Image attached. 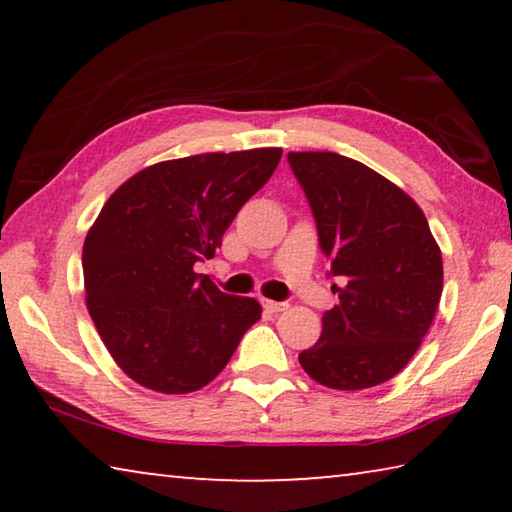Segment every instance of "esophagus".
Returning <instances> with one entry per match:
<instances>
[{
  "label": "esophagus",
  "mask_w": 512,
  "mask_h": 512,
  "mask_svg": "<svg viewBox=\"0 0 512 512\" xmlns=\"http://www.w3.org/2000/svg\"><path fill=\"white\" fill-rule=\"evenodd\" d=\"M264 309L271 311V314H277V311L289 309V302H275V300H264Z\"/></svg>",
  "instance_id": "esophagus-1"
}]
</instances>
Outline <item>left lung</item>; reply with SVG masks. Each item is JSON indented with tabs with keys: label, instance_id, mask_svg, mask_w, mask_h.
<instances>
[{
	"label": "left lung",
	"instance_id": "obj_1",
	"mask_svg": "<svg viewBox=\"0 0 512 512\" xmlns=\"http://www.w3.org/2000/svg\"><path fill=\"white\" fill-rule=\"evenodd\" d=\"M287 160L332 259L329 275L345 282L300 366L336 391L384 384L418 352L443 293V257L427 216L391 180L345 155L291 151Z\"/></svg>",
	"mask_w": 512,
	"mask_h": 512
}]
</instances>
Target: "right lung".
Listing matches in <instances>:
<instances>
[{"label":"right lung","mask_w":512,"mask_h":512,"mask_svg":"<svg viewBox=\"0 0 512 512\" xmlns=\"http://www.w3.org/2000/svg\"><path fill=\"white\" fill-rule=\"evenodd\" d=\"M282 149L201 153L128 178L83 244L85 302L110 357L164 395L210 384L262 318L255 298L228 296L196 262L273 176Z\"/></svg>","instance_id":"1"}]
</instances>
